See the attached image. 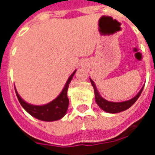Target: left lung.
Here are the masks:
<instances>
[{"label":"left lung","mask_w":155,"mask_h":155,"mask_svg":"<svg viewBox=\"0 0 155 155\" xmlns=\"http://www.w3.org/2000/svg\"><path fill=\"white\" fill-rule=\"evenodd\" d=\"M90 80H91L92 86L94 88V97H95L96 104L99 105V107L101 108V110H103L107 112V113H110V114L120 113V112L126 110L129 108L131 107L135 103V101L138 100V98L140 97V94H141V92L143 91V86H144V84H143L142 88L140 89V91L138 92V94L134 97L132 98V99L125 101H121V102H113V101H107V100H105V99L102 97L99 91L97 90V87L95 86V84H94V81H92L91 78H90Z\"/></svg>","instance_id":"1"}]
</instances>
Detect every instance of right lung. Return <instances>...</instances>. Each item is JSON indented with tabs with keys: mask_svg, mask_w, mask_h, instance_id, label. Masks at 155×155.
Returning <instances> with one entry per match:
<instances>
[{
	"mask_svg": "<svg viewBox=\"0 0 155 155\" xmlns=\"http://www.w3.org/2000/svg\"><path fill=\"white\" fill-rule=\"evenodd\" d=\"M75 72H76V70L68 78L63 90L57 97L45 104L36 105V104L27 103L20 96V94H18L15 87V94L18 98L19 102L21 103L23 109L27 113H29L31 116L35 117L37 120L47 121V122L61 120V118H63L67 112L68 105H69V99L67 97L68 87Z\"/></svg>",
	"mask_w": 155,
	"mask_h": 155,
	"instance_id": "obj_1",
	"label": "right lung"
}]
</instances>
